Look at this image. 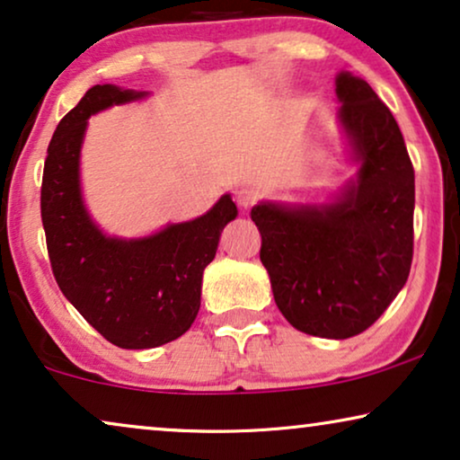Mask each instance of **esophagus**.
I'll return each instance as SVG.
<instances>
[{
	"label": "esophagus",
	"instance_id": "esophagus-1",
	"mask_svg": "<svg viewBox=\"0 0 460 460\" xmlns=\"http://www.w3.org/2000/svg\"><path fill=\"white\" fill-rule=\"evenodd\" d=\"M236 203L241 205L244 211L251 209V207H253V205L257 203V192L249 190V188H243V190L236 192Z\"/></svg>",
	"mask_w": 460,
	"mask_h": 460
}]
</instances>
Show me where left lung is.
<instances>
[{"mask_svg": "<svg viewBox=\"0 0 460 460\" xmlns=\"http://www.w3.org/2000/svg\"><path fill=\"white\" fill-rule=\"evenodd\" d=\"M335 84L356 178L335 203H261L251 219L282 316L307 335L348 339L376 323L411 274L414 169L373 87L351 73Z\"/></svg>", "mask_w": 460, "mask_h": 460, "instance_id": "left-lung-1", "label": "left lung"}]
</instances>
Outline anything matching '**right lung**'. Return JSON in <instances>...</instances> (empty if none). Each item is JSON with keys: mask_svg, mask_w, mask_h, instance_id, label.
<instances>
[{"mask_svg": "<svg viewBox=\"0 0 460 460\" xmlns=\"http://www.w3.org/2000/svg\"><path fill=\"white\" fill-rule=\"evenodd\" d=\"M146 92L93 85L68 111L48 146L41 180V222L60 291L106 341L148 349L190 329L200 307L203 270L216 257L236 205L224 194L205 216L172 224L153 236L111 238L87 216L79 186V153L93 112Z\"/></svg>", "mask_w": 460, "mask_h": 460, "instance_id": "add662e5", "label": "right lung"}]
</instances>
